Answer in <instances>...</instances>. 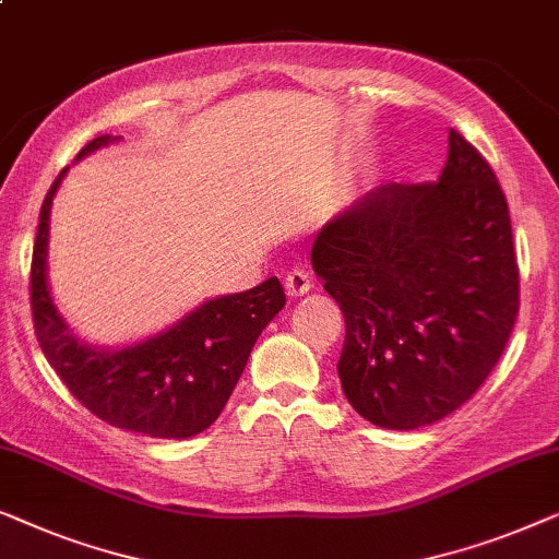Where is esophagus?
<instances>
[{"label":"esophagus","instance_id":"34e87169","mask_svg":"<svg viewBox=\"0 0 559 559\" xmlns=\"http://www.w3.org/2000/svg\"><path fill=\"white\" fill-rule=\"evenodd\" d=\"M313 288V281H311V276L306 271H301V269H294L286 276V294L290 296V298H298V296H304V294H309V290Z\"/></svg>","mask_w":559,"mask_h":559}]
</instances>
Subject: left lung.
Instances as JSON below:
<instances>
[{"mask_svg":"<svg viewBox=\"0 0 559 559\" xmlns=\"http://www.w3.org/2000/svg\"><path fill=\"white\" fill-rule=\"evenodd\" d=\"M311 265L340 304L336 372L361 418L430 426L481 388L519 311L507 198L489 162L448 133L438 182H388L321 227Z\"/></svg>","mask_w":559,"mask_h":559,"instance_id":"obj_1","label":"left lung"}]
</instances>
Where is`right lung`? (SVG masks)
<instances>
[{
    "instance_id": "add662e5",
    "label": "right lung",
    "mask_w": 559,
    "mask_h": 559,
    "mask_svg": "<svg viewBox=\"0 0 559 559\" xmlns=\"http://www.w3.org/2000/svg\"><path fill=\"white\" fill-rule=\"evenodd\" d=\"M121 136H96L75 162ZM68 167L43 202L33 248L29 298L37 342L66 388L108 426L148 438H192L217 420L253 344L269 321L286 306L281 281L204 301L177 324L129 347L108 349L78 340L50 296L47 238L50 207Z\"/></svg>"
}]
</instances>
